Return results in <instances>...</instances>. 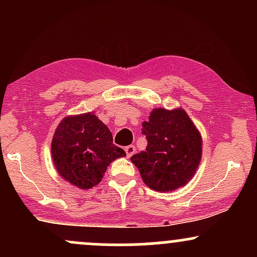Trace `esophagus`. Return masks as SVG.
<instances>
[{"mask_svg": "<svg viewBox=\"0 0 257 257\" xmlns=\"http://www.w3.org/2000/svg\"><path fill=\"white\" fill-rule=\"evenodd\" d=\"M125 153H126V157L131 158L133 155L135 153V146L134 145H129L125 147Z\"/></svg>", "mask_w": 257, "mask_h": 257, "instance_id": "esophagus-1", "label": "esophagus"}]
</instances>
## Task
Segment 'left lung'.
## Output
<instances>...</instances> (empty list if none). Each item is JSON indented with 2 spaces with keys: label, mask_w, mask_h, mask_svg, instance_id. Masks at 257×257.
Wrapping results in <instances>:
<instances>
[{
  "label": "left lung",
  "mask_w": 257,
  "mask_h": 257,
  "mask_svg": "<svg viewBox=\"0 0 257 257\" xmlns=\"http://www.w3.org/2000/svg\"><path fill=\"white\" fill-rule=\"evenodd\" d=\"M145 151L131 158L144 182L158 192L182 187L193 178L202 158V137L182 108H155L143 123Z\"/></svg>",
  "instance_id": "8db88e82"
}]
</instances>
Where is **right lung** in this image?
Here are the masks:
<instances>
[{
    "label": "right lung",
    "mask_w": 257,
    "mask_h": 257,
    "mask_svg": "<svg viewBox=\"0 0 257 257\" xmlns=\"http://www.w3.org/2000/svg\"><path fill=\"white\" fill-rule=\"evenodd\" d=\"M124 156L94 112L65 117L52 140L55 169L61 178L82 190L98 185L111 162Z\"/></svg>",
    "instance_id": "right-lung-1"
}]
</instances>
